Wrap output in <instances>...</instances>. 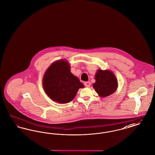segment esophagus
Instances as JSON below:
<instances>
[{"label": "esophagus", "instance_id": "34e87169", "mask_svg": "<svg viewBox=\"0 0 155 155\" xmlns=\"http://www.w3.org/2000/svg\"><path fill=\"white\" fill-rule=\"evenodd\" d=\"M84 85L86 87H89L91 86V83H90V82H86L84 83Z\"/></svg>", "mask_w": 155, "mask_h": 155}]
</instances>
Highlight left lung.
Here are the masks:
<instances>
[{"label": "left lung", "mask_w": 155, "mask_h": 155, "mask_svg": "<svg viewBox=\"0 0 155 155\" xmlns=\"http://www.w3.org/2000/svg\"><path fill=\"white\" fill-rule=\"evenodd\" d=\"M96 82L93 87L101 97L109 96L115 92L118 83L114 74L109 71L99 70L95 75Z\"/></svg>", "instance_id": "8db88e82"}]
</instances>
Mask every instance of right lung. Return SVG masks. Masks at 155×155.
Masks as SVG:
<instances>
[{
  "mask_svg": "<svg viewBox=\"0 0 155 155\" xmlns=\"http://www.w3.org/2000/svg\"><path fill=\"white\" fill-rule=\"evenodd\" d=\"M43 87L53 101L67 103L74 99L78 89L84 88V85L71 73L68 62L59 60L46 70L43 79Z\"/></svg>",
  "mask_w": 155,
  "mask_h": 155,
  "instance_id": "1",
  "label": "right lung"
}]
</instances>
